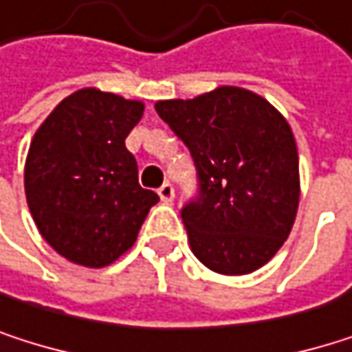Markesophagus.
Here are the masks:
<instances>
[{
	"label": "esophagus",
	"mask_w": 352,
	"mask_h": 352,
	"mask_svg": "<svg viewBox=\"0 0 352 352\" xmlns=\"http://www.w3.org/2000/svg\"><path fill=\"white\" fill-rule=\"evenodd\" d=\"M159 195H161V201H165V204H171L173 199H175V189H173V185L167 181V183H163L161 187H159Z\"/></svg>",
	"instance_id": "1"
}]
</instances>
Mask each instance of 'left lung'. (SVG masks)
<instances>
[{"instance_id":"obj_1","label":"left lung","mask_w":352,"mask_h":352,"mask_svg":"<svg viewBox=\"0 0 352 352\" xmlns=\"http://www.w3.org/2000/svg\"><path fill=\"white\" fill-rule=\"evenodd\" d=\"M155 109L197 169L199 197L181 210L193 254L220 275L261 269L287 241L300 204L287 120L265 98L232 85Z\"/></svg>"}]
</instances>
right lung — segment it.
Instances as JSON below:
<instances>
[{
  "label": "right lung",
  "mask_w": 352,
  "mask_h": 352,
  "mask_svg": "<svg viewBox=\"0 0 352 352\" xmlns=\"http://www.w3.org/2000/svg\"><path fill=\"white\" fill-rule=\"evenodd\" d=\"M144 104L85 87L36 130L24 167L30 214L42 239L75 265L100 269L136 243L159 201L138 183L126 136Z\"/></svg>",
  "instance_id": "right-lung-1"
}]
</instances>
